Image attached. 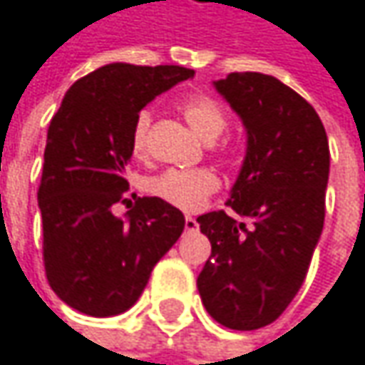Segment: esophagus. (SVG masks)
Instances as JSON below:
<instances>
[{
  "label": "esophagus",
  "mask_w": 365,
  "mask_h": 365,
  "mask_svg": "<svg viewBox=\"0 0 365 365\" xmlns=\"http://www.w3.org/2000/svg\"><path fill=\"white\" fill-rule=\"evenodd\" d=\"M185 230H187V232H194V230H198V222H196V218H192V216H185Z\"/></svg>",
  "instance_id": "1"
}]
</instances>
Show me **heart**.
I'll return each mask as SVG.
<instances>
[{
	"instance_id": "b5f03b06",
	"label": "heart",
	"mask_w": 365,
	"mask_h": 365,
	"mask_svg": "<svg viewBox=\"0 0 365 365\" xmlns=\"http://www.w3.org/2000/svg\"><path fill=\"white\" fill-rule=\"evenodd\" d=\"M180 112L187 124L198 133L204 140H214L227 128V112L220 103L210 96H187L180 102ZM151 128V112L140 110L133 122V151L136 155L145 153ZM220 180L208 167L196 169H167L163 173L151 178L145 190L153 198L167 202L173 208L183 212H194L206 204V200L218 190Z\"/></svg>"
}]
</instances>
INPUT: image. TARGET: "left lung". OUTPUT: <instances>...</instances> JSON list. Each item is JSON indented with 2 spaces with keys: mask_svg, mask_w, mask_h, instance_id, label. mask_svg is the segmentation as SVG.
I'll return each instance as SVG.
<instances>
[{
  "mask_svg": "<svg viewBox=\"0 0 365 365\" xmlns=\"http://www.w3.org/2000/svg\"><path fill=\"white\" fill-rule=\"evenodd\" d=\"M214 89L241 118L245 159L227 206L198 216L212 253L198 276L208 314L235 331L274 323L300 290L325 222L329 140L314 108L279 79L229 73Z\"/></svg>",
  "mask_w": 365,
  "mask_h": 365,
  "instance_id": "left-lung-1",
  "label": "left lung"
}]
</instances>
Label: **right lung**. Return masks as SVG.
Wrapping results in <instances>:
<instances>
[{
	"label": "right lung",
	"instance_id": "right-lung-1",
	"mask_svg": "<svg viewBox=\"0 0 365 365\" xmlns=\"http://www.w3.org/2000/svg\"><path fill=\"white\" fill-rule=\"evenodd\" d=\"M175 65L110 63L75 81L46 136L38 208L51 288L89 317L128 310L185 227L182 210L153 196L126 202L124 169L133 157V122L159 93L192 79Z\"/></svg>",
	"mask_w": 365,
	"mask_h": 365
}]
</instances>
